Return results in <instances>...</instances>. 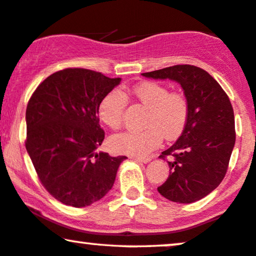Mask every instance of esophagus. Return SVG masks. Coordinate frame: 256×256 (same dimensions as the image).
<instances>
[{
	"mask_svg": "<svg viewBox=\"0 0 256 256\" xmlns=\"http://www.w3.org/2000/svg\"><path fill=\"white\" fill-rule=\"evenodd\" d=\"M132 159L134 160V162H144V164H146V162H148L150 160V158H139V156H132Z\"/></svg>",
	"mask_w": 256,
	"mask_h": 256,
	"instance_id": "34e87169",
	"label": "esophagus"
}]
</instances>
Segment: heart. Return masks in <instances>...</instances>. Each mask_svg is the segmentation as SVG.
I'll return each instance as SVG.
<instances>
[{
  "label": "heart",
  "mask_w": 256,
  "mask_h": 256,
  "mask_svg": "<svg viewBox=\"0 0 256 256\" xmlns=\"http://www.w3.org/2000/svg\"><path fill=\"white\" fill-rule=\"evenodd\" d=\"M131 94L146 108L142 120L144 130L125 131L108 139L116 153L145 156L158 148L164 137L176 139L185 130L190 117V105L185 94L171 92L166 85L156 82H142L132 88ZM128 106L126 94L119 88L108 91L98 105V117L108 128H119Z\"/></svg>",
  "instance_id": "1"
}]
</instances>
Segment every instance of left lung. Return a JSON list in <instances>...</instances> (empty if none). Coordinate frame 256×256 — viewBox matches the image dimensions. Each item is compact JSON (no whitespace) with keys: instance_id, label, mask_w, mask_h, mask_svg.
Returning <instances> with one entry per match:
<instances>
[{"instance_id":"obj_1","label":"left lung","mask_w":256,"mask_h":256,"mask_svg":"<svg viewBox=\"0 0 256 256\" xmlns=\"http://www.w3.org/2000/svg\"><path fill=\"white\" fill-rule=\"evenodd\" d=\"M142 76L178 82L188 100L190 117L185 130L159 156H171L172 160L168 162V178L158 187V192L174 202H196L216 190L226 176L235 144L230 98L207 71L188 64Z\"/></svg>"}]
</instances>
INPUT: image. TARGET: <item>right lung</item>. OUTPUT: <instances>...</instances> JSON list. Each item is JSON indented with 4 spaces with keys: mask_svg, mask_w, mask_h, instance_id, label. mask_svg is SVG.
I'll return each mask as SVG.
<instances>
[{
    "mask_svg": "<svg viewBox=\"0 0 256 256\" xmlns=\"http://www.w3.org/2000/svg\"><path fill=\"white\" fill-rule=\"evenodd\" d=\"M120 80L68 68L46 78L30 97L26 148L44 188L64 205L85 207L100 200L126 159L96 152L105 137L98 105Z\"/></svg>",
    "mask_w": 256,
    "mask_h": 256,
    "instance_id": "obj_1",
    "label": "right lung"
}]
</instances>
